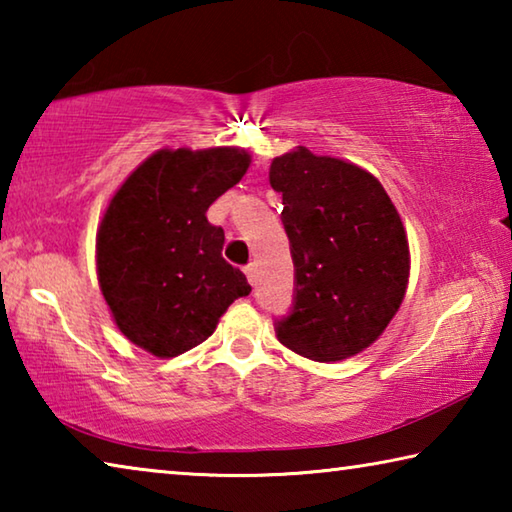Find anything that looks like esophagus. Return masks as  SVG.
<instances>
[{
    "label": "esophagus",
    "instance_id": "1",
    "mask_svg": "<svg viewBox=\"0 0 512 512\" xmlns=\"http://www.w3.org/2000/svg\"><path fill=\"white\" fill-rule=\"evenodd\" d=\"M244 273H246V277H248V282H250V284H255V277H257V275H255V264L246 266V268H244Z\"/></svg>",
    "mask_w": 512,
    "mask_h": 512
}]
</instances>
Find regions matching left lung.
Segmentation results:
<instances>
[{"instance_id": "left-lung-1", "label": "left lung", "mask_w": 512, "mask_h": 512, "mask_svg": "<svg viewBox=\"0 0 512 512\" xmlns=\"http://www.w3.org/2000/svg\"><path fill=\"white\" fill-rule=\"evenodd\" d=\"M296 302L277 341L320 363L370 348L400 309L411 253L400 212L370 171L305 146L273 158Z\"/></svg>"}]
</instances>
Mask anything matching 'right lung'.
Returning a JSON list of instances; mask_svg holds the SVG:
<instances>
[{"instance_id":"right-lung-1","label":"right lung","mask_w":512,"mask_h":512,"mask_svg":"<svg viewBox=\"0 0 512 512\" xmlns=\"http://www.w3.org/2000/svg\"><path fill=\"white\" fill-rule=\"evenodd\" d=\"M248 167L239 146L160 149L112 194L97 230L99 287L119 332L153 357L201 345L250 293L205 216Z\"/></svg>"}]
</instances>
